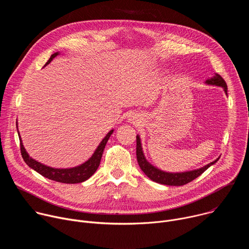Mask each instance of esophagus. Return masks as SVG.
I'll return each instance as SVG.
<instances>
[{
  "label": "esophagus",
  "mask_w": 249,
  "mask_h": 249,
  "mask_svg": "<svg viewBox=\"0 0 249 249\" xmlns=\"http://www.w3.org/2000/svg\"><path fill=\"white\" fill-rule=\"evenodd\" d=\"M129 121H130V122H133V123H137L138 121H140V120H139V116H138L137 114H135V113H132V114L129 116Z\"/></svg>",
  "instance_id": "1"
}]
</instances>
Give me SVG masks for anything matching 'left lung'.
<instances>
[{"instance_id":"1","label":"left lung","mask_w":249,"mask_h":249,"mask_svg":"<svg viewBox=\"0 0 249 249\" xmlns=\"http://www.w3.org/2000/svg\"><path fill=\"white\" fill-rule=\"evenodd\" d=\"M207 85H213V86H218L222 87L228 94V86L225 82V80L219 75L215 74V76L208 79L206 81ZM137 148H136V155H137V160L138 163L141 167V169L144 171V173L149 177L150 179H152L155 182L164 184V185H170V186H181L184 184H187L197 178L198 176H200L207 168H209L212 164L216 163L220 158H218L216 160L210 162L209 164L195 170H190V171H185V172H177V173H172V172H165L162 171L157 167H155L153 164H151L145 158L143 149H142L141 145V140L140 136L137 135Z\"/></svg>"}]
</instances>
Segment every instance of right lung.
I'll use <instances>...</instances> for the list:
<instances>
[{
	"mask_svg": "<svg viewBox=\"0 0 249 249\" xmlns=\"http://www.w3.org/2000/svg\"><path fill=\"white\" fill-rule=\"evenodd\" d=\"M58 54H59L58 52L52 54L50 59L45 64V66L48 65L53 60V58H55ZM17 125H18V123H17ZM112 133H113V130H111L107 135L104 137V139L101 141V143L99 144V146L97 147V149L95 150V152L93 153V155L91 156V158L89 160H88L85 163H83L79 166L73 167V168H53V167L47 166L45 164L38 162L37 160L31 159L28 156V154L26 153V151L21 143V139H20V136L18 133V137H19V141H20V153H21L22 159L25 161V163L30 168L34 169L35 171H37L42 176L46 177V178L57 181V182H61V183H67V184L81 183V182L88 180L89 177L96 171V169L100 163L103 150H104L106 143H107V141Z\"/></svg>",
	"mask_w": 249,
	"mask_h": 249,
	"instance_id": "add662e5",
	"label": "right lung"
}]
</instances>
